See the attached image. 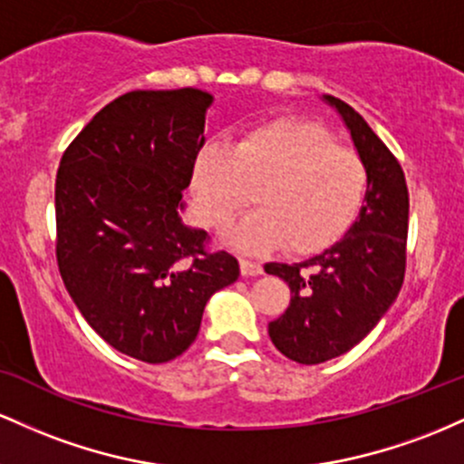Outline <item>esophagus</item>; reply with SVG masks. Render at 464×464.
<instances>
[{
  "label": "esophagus",
  "instance_id": "1",
  "mask_svg": "<svg viewBox=\"0 0 464 464\" xmlns=\"http://www.w3.org/2000/svg\"><path fill=\"white\" fill-rule=\"evenodd\" d=\"M241 274L243 276H260L263 274V267H260V263H254V260L241 258Z\"/></svg>",
  "mask_w": 464,
  "mask_h": 464
}]
</instances>
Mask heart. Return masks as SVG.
<instances>
[{
	"mask_svg": "<svg viewBox=\"0 0 464 464\" xmlns=\"http://www.w3.org/2000/svg\"><path fill=\"white\" fill-rule=\"evenodd\" d=\"M258 210L230 232L243 252L283 246L315 254L353 226L368 190V169L357 150L300 118L256 124L230 147L208 144L192 169L197 217L206 227H226L252 201Z\"/></svg>",
	"mask_w": 464,
	"mask_h": 464,
	"instance_id": "b5f03b06",
	"label": "heart"
}]
</instances>
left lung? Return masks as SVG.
Instances as JSON below:
<instances>
[{"label": "left lung", "instance_id": "obj_1", "mask_svg": "<svg viewBox=\"0 0 464 464\" xmlns=\"http://www.w3.org/2000/svg\"><path fill=\"white\" fill-rule=\"evenodd\" d=\"M326 101L342 113L368 169L366 204L346 237L317 256L265 265L291 289L287 311L269 322V337L306 366L344 355L377 326L399 295L408 258L410 195L399 160L355 109Z\"/></svg>", "mask_w": 464, "mask_h": 464}]
</instances>
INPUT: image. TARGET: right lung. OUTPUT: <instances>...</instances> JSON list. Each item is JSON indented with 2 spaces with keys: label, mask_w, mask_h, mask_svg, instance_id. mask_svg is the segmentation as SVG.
Wrapping results in <instances>:
<instances>
[{
  "label": "right lung",
  "mask_w": 464,
  "mask_h": 464,
  "mask_svg": "<svg viewBox=\"0 0 464 464\" xmlns=\"http://www.w3.org/2000/svg\"><path fill=\"white\" fill-rule=\"evenodd\" d=\"M201 90H135L109 102L56 170V263L87 324L109 346L164 363L195 342L206 302L238 278L177 210L206 144Z\"/></svg>",
  "instance_id": "obj_1"
}]
</instances>
